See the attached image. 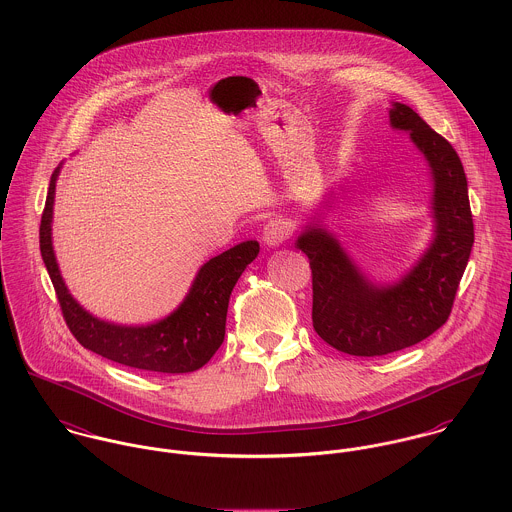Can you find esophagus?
Returning a JSON list of instances; mask_svg holds the SVG:
<instances>
[{
	"instance_id": "obj_1",
	"label": "esophagus",
	"mask_w": 512,
	"mask_h": 512,
	"mask_svg": "<svg viewBox=\"0 0 512 512\" xmlns=\"http://www.w3.org/2000/svg\"><path fill=\"white\" fill-rule=\"evenodd\" d=\"M290 235V224L284 218H273L263 226V243L269 247H279Z\"/></svg>"
}]
</instances>
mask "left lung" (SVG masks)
<instances>
[{"label": "left lung", "instance_id": "obj_1", "mask_svg": "<svg viewBox=\"0 0 512 512\" xmlns=\"http://www.w3.org/2000/svg\"><path fill=\"white\" fill-rule=\"evenodd\" d=\"M393 129L408 131L428 161L434 239L418 263L393 284L371 283L340 241L318 224L298 235L310 259L312 324L338 351L377 357L426 340L448 322L473 247L467 178L454 147L406 104L389 108Z\"/></svg>", "mask_w": 512, "mask_h": 512}]
</instances>
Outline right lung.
<instances>
[{"label":"right lung","mask_w":512,"mask_h":512,"mask_svg":"<svg viewBox=\"0 0 512 512\" xmlns=\"http://www.w3.org/2000/svg\"><path fill=\"white\" fill-rule=\"evenodd\" d=\"M58 169L51 176L39 243L72 336L86 349L141 371L190 373L206 365L226 336L231 290L245 267L257 257L259 243L243 241L204 263L182 304L165 320L149 326H117L104 322L86 312L72 298L58 271L51 237Z\"/></svg>","instance_id":"1"}]
</instances>
